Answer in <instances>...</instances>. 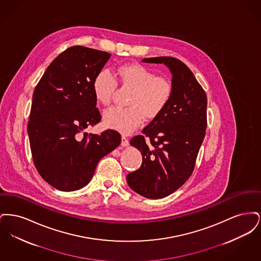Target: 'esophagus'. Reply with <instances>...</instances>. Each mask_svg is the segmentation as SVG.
<instances>
[{"label": "esophagus", "instance_id": "obj_1", "mask_svg": "<svg viewBox=\"0 0 261 261\" xmlns=\"http://www.w3.org/2000/svg\"><path fill=\"white\" fill-rule=\"evenodd\" d=\"M121 146L122 147H128L129 146V141L125 136H122V138H121Z\"/></svg>", "mask_w": 261, "mask_h": 261}]
</instances>
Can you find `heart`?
I'll use <instances>...</instances> for the list:
<instances>
[{
    "label": "heart",
    "mask_w": 261,
    "mask_h": 261,
    "mask_svg": "<svg viewBox=\"0 0 261 261\" xmlns=\"http://www.w3.org/2000/svg\"><path fill=\"white\" fill-rule=\"evenodd\" d=\"M120 82L133 89L128 100L129 108L113 107L102 114L106 127L130 134L143 121V116L150 119L158 116L166 108L173 94V86L169 79L160 77L149 68L128 63L118 68ZM117 86L114 75L109 69H101L95 76L93 91L99 103H110Z\"/></svg>",
    "instance_id": "obj_1"
}]
</instances>
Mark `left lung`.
I'll list each match as a JSON object with an SVG mask.
<instances>
[{
	"instance_id": "1",
	"label": "left lung",
	"mask_w": 261,
	"mask_h": 261,
	"mask_svg": "<svg viewBox=\"0 0 261 261\" xmlns=\"http://www.w3.org/2000/svg\"><path fill=\"white\" fill-rule=\"evenodd\" d=\"M142 62L163 63L169 68L173 94L166 108L143 129V135L130 141L141 151L143 162L126 180L137 194L162 199L177 191L192 175L205 135L207 99L193 72L181 61L158 57Z\"/></svg>"
}]
</instances>
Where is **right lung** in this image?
Instances as JSON below:
<instances>
[{
    "instance_id": "add662e5",
    "label": "right lung",
    "mask_w": 261,
    "mask_h": 261,
    "mask_svg": "<svg viewBox=\"0 0 261 261\" xmlns=\"http://www.w3.org/2000/svg\"><path fill=\"white\" fill-rule=\"evenodd\" d=\"M111 56L82 46L68 48L48 66L34 90L27 126L31 153L41 177L59 191L86 186L98 162L121 143L114 130L81 137L100 121L93 81Z\"/></svg>"
}]
</instances>
